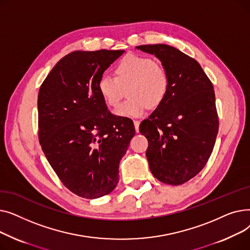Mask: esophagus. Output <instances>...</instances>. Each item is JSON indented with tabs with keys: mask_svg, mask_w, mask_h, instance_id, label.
Returning a JSON list of instances; mask_svg holds the SVG:
<instances>
[{
	"mask_svg": "<svg viewBox=\"0 0 250 250\" xmlns=\"http://www.w3.org/2000/svg\"><path fill=\"white\" fill-rule=\"evenodd\" d=\"M134 125H135V128L136 132H139V126H140V121H134Z\"/></svg>",
	"mask_w": 250,
	"mask_h": 250,
	"instance_id": "esophagus-1",
	"label": "esophagus"
}]
</instances>
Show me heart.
Segmentation results:
<instances>
[{"mask_svg": "<svg viewBox=\"0 0 250 250\" xmlns=\"http://www.w3.org/2000/svg\"><path fill=\"white\" fill-rule=\"evenodd\" d=\"M115 75H101L98 90L103 100L115 107L123 97L124 90L128 88L129 99L115 109L117 116L140 117L148 106H160L169 92L170 77L167 70L148 57L125 56L117 63Z\"/></svg>", "mask_w": 250, "mask_h": 250, "instance_id": "obj_1", "label": "heart"}]
</instances>
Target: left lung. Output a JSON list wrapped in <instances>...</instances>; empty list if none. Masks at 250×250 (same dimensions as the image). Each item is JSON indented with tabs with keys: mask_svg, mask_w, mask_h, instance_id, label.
Listing matches in <instances>:
<instances>
[{
	"mask_svg": "<svg viewBox=\"0 0 250 250\" xmlns=\"http://www.w3.org/2000/svg\"><path fill=\"white\" fill-rule=\"evenodd\" d=\"M137 48L159 59L170 77L165 100L140 125L149 142V167L161 182L180 186L206 166L215 146L219 118L213 84L198 62L173 46Z\"/></svg>",
	"mask_w": 250,
	"mask_h": 250,
	"instance_id": "8db88e82",
	"label": "left lung"
}]
</instances>
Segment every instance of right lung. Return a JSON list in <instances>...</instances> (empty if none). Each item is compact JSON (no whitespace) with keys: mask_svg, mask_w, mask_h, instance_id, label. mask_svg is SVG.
I'll use <instances>...</instances> for the list:
<instances>
[{"mask_svg":"<svg viewBox=\"0 0 250 250\" xmlns=\"http://www.w3.org/2000/svg\"><path fill=\"white\" fill-rule=\"evenodd\" d=\"M125 50H77L55 65L38 92V139L62 185L85 199L110 193L136 130L107 110L98 81Z\"/></svg>","mask_w":250,"mask_h":250,"instance_id":"right-lung-1","label":"right lung"}]
</instances>
